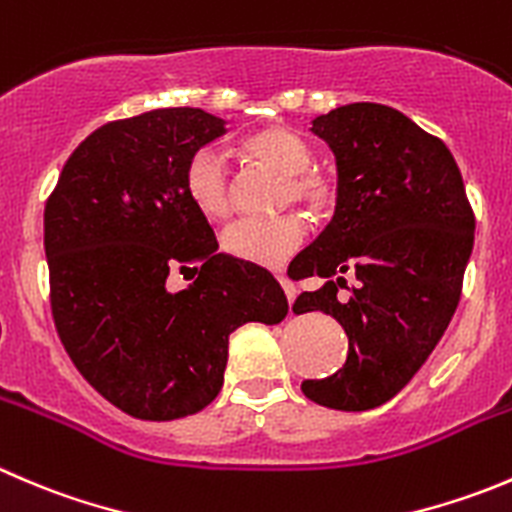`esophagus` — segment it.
<instances>
[{"label":"esophagus","instance_id":"1","mask_svg":"<svg viewBox=\"0 0 512 512\" xmlns=\"http://www.w3.org/2000/svg\"><path fill=\"white\" fill-rule=\"evenodd\" d=\"M277 280H280V285H282V290H285V295H287V302H295V297H297V290H295V285H292L290 280H287L285 275H277Z\"/></svg>","mask_w":512,"mask_h":512}]
</instances>
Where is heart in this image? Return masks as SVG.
I'll use <instances>...</instances> for the list:
<instances>
[{
	"label": "heart",
	"mask_w": 512,
	"mask_h": 512,
	"mask_svg": "<svg viewBox=\"0 0 512 512\" xmlns=\"http://www.w3.org/2000/svg\"><path fill=\"white\" fill-rule=\"evenodd\" d=\"M237 150L250 162L267 167L282 177V202L300 205L312 217H325L337 202V187L322 172L310 170L312 150L300 135L287 127L270 124L242 137ZM185 192L200 215L222 220L230 212V177L212 150H197L185 167ZM307 240V225L300 215L275 220H237L222 232L227 255L260 267H280Z\"/></svg>",
	"instance_id": "heart-1"
}]
</instances>
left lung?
I'll use <instances>...</instances> for the list:
<instances>
[{"label": "left lung", "instance_id": "left-lung-1", "mask_svg": "<svg viewBox=\"0 0 512 512\" xmlns=\"http://www.w3.org/2000/svg\"><path fill=\"white\" fill-rule=\"evenodd\" d=\"M337 165L332 222L297 257V277L325 285L292 310H322L350 340L335 375L302 393L332 410L360 413L413 380L448 330L475 240L463 175L443 140L385 104L355 102L312 119ZM355 279L346 287V277ZM345 286L351 295L336 292Z\"/></svg>", "mask_w": 512, "mask_h": 512}]
</instances>
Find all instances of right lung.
I'll use <instances>...</instances> for the list:
<instances>
[{
	"mask_svg": "<svg viewBox=\"0 0 512 512\" xmlns=\"http://www.w3.org/2000/svg\"><path fill=\"white\" fill-rule=\"evenodd\" d=\"M225 119L167 107L102 124L62 167L44 207L52 317L84 380L122 413H200L225 380L230 332L287 315L280 282L217 252L185 167ZM170 269L198 277L166 290Z\"/></svg>",
	"mask_w": 512,
	"mask_h": 512,
	"instance_id": "right-lung-1",
	"label": "right lung"
}]
</instances>
